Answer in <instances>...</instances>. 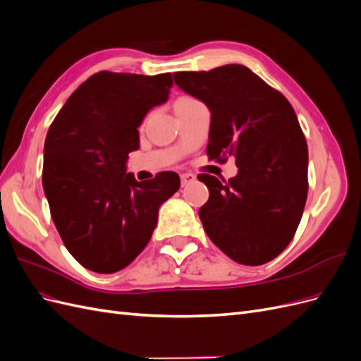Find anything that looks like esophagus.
<instances>
[{
	"mask_svg": "<svg viewBox=\"0 0 361 361\" xmlns=\"http://www.w3.org/2000/svg\"><path fill=\"white\" fill-rule=\"evenodd\" d=\"M194 180H195V174H192V173H182L180 174V182H182L183 187H185V185L192 183Z\"/></svg>",
	"mask_w": 361,
	"mask_h": 361,
	"instance_id": "obj_1",
	"label": "esophagus"
}]
</instances>
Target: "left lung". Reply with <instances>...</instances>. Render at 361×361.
Returning a JSON list of instances; mask_svg holds the SVG:
<instances>
[{"label": "left lung", "mask_w": 361, "mask_h": 361, "mask_svg": "<svg viewBox=\"0 0 361 361\" xmlns=\"http://www.w3.org/2000/svg\"><path fill=\"white\" fill-rule=\"evenodd\" d=\"M174 82L209 108L207 157H235L238 166L228 182L197 176L209 190L199 211L204 232L238 264H267L292 241L307 200L309 150L297 114L241 64L176 72Z\"/></svg>", "instance_id": "obj_1"}]
</instances>
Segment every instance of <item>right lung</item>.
Returning a JSON list of instances; mask_svg holds the SVG:
<instances>
[{"label": "right lung", "instance_id": "add662e5", "mask_svg": "<svg viewBox=\"0 0 361 361\" xmlns=\"http://www.w3.org/2000/svg\"><path fill=\"white\" fill-rule=\"evenodd\" d=\"M171 73L97 72L76 89L49 126L42 183L69 253L99 274L123 269L150 241L159 206L180 187L178 173L147 182L126 173L138 126L169 99Z\"/></svg>", "mask_w": 361, "mask_h": 361}]
</instances>
